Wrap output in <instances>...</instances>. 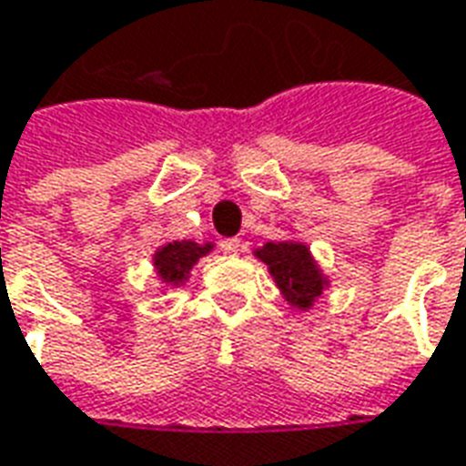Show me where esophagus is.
I'll list each match as a JSON object with an SVG mask.
<instances>
[{
	"instance_id": "34e87169",
	"label": "esophagus",
	"mask_w": 466,
	"mask_h": 466,
	"mask_svg": "<svg viewBox=\"0 0 466 466\" xmlns=\"http://www.w3.org/2000/svg\"><path fill=\"white\" fill-rule=\"evenodd\" d=\"M224 252L227 254H239L242 252V242L237 239V237H232V239H224Z\"/></svg>"
}]
</instances>
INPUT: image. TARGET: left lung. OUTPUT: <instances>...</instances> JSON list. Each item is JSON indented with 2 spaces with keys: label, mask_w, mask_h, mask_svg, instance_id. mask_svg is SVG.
<instances>
[{
  "label": "left lung",
  "mask_w": 466,
  "mask_h": 466,
  "mask_svg": "<svg viewBox=\"0 0 466 466\" xmlns=\"http://www.w3.org/2000/svg\"><path fill=\"white\" fill-rule=\"evenodd\" d=\"M254 257L267 264L274 287L279 289L282 299L297 312H309L317 299L332 287V277L324 272L312 247L292 232L287 239L264 242L254 249Z\"/></svg>",
  "instance_id": "obj_1"
}]
</instances>
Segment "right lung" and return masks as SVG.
<instances>
[{
    "instance_id": "right-lung-1",
    "label": "right lung",
    "mask_w": 466,
    "mask_h": 466,
    "mask_svg": "<svg viewBox=\"0 0 466 466\" xmlns=\"http://www.w3.org/2000/svg\"><path fill=\"white\" fill-rule=\"evenodd\" d=\"M214 242H197V239H172L157 247L152 254V269L159 279V292L184 287L192 277V267L202 257L214 252Z\"/></svg>"
}]
</instances>
